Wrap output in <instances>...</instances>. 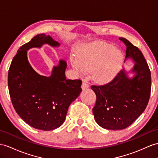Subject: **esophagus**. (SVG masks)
<instances>
[{"label":"esophagus","instance_id":"obj_1","mask_svg":"<svg viewBox=\"0 0 158 158\" xmlns=\"http://www.w3.org/2000/svg\"><path fill=\"white\" fill-rule=\"evenodd\" d=\"M88 87H89V84L85 81H83L81 85L82 89H87Z\"/></svg>","mask_w":158,"mask_h":158}]
</instances>
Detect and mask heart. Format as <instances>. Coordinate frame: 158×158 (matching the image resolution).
Segmentation results:
<instances>
[{
    "label": "heart",
    "instance_id": "b5f03b06",
    "mask_svg": "<svg viewBox=\"0 0 158 158\" xmlns=\"http://www.w3.org/2000/svg\"><path fill=\"white\" fill-rule=\"evenodd\" d=\"M123 62L121 51L110 44L95 42L84 44L71 58L72 65L79 73L90 70L97 82H106L114 77Z\"/></svg>",
    "mask_w": 158,
    "mask_h": 158
}]
</instances>
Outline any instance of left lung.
Segmentation results:
<instances>
[{
	"instance_id": "left-lung-1",
	"label": "left lung",
	"mask_w": 158,
	"mask_h": 158,
	"mask_svg": "<svg viewBox=\"0 0 158 158\" xmlns=\"http://www.w3.org/2000/svg\"><path fill=\"white\" fill-rule=\"evenodd\" d=\"M125 59H131L135 65L127 72L124 69L111 82L101 86L91 85L97 97L93 109L95 120L101 127L120 130L129 127L146 108L151 93V72L142 52L125 38ZM129 72L135 76L128 77Z\"/></svg>"
}]
</instances>
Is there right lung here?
I'll list each match as a JSON object with an SVG mask.
<instances>
[{"label": "right lung", "mask_w": 158, "mask_h": 158, "mask_svg": "<svg viewBox=\"0 0 158 158\" xmlns=\"http://www.w3.org/2000/svg\"><path fill=\"white\" fill-rule=\"evenodd\" d=\"M44 44L59 47L50 35L39 34L23 44L15 56L8 74V86L16 112L25 122L43 131L59 127L65 120L70 104L82 89L79 79H67V63L60 60L49 77L40 75L31 67L27 51Z\"/></svg>", "instance_id": "1"}]
</instances>
